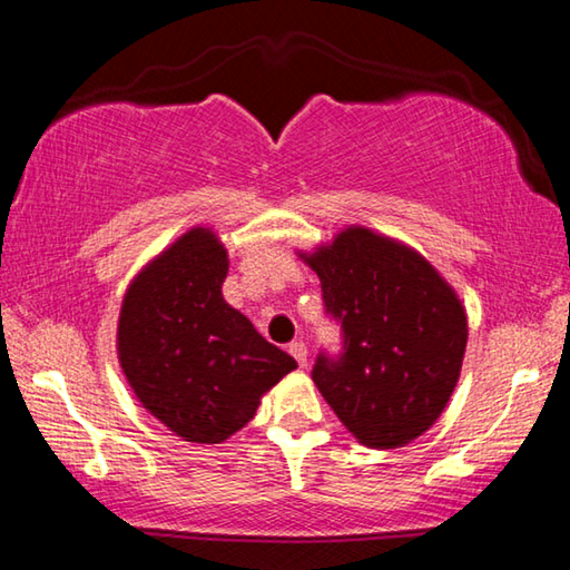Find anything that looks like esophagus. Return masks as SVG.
<instances>
[{
	"label": "esophagus",
	"mask_w": 570,
	"mask_h": 570,
	"mask_svg": "<svg viewBox=\"0 0 570 570\" xmlns=\"http://www.w3.org/2000/svg\"><path fill=\"white\" fill-rule=\"evenodd\" d=\"M288 354L294 356V360L298 362V366H306V356H308V350L304 342H292L288 344Z\"/></svg>",
	"instance_id": "1"
}]
</instances>
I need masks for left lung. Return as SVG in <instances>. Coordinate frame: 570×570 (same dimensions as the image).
Returning <instances> with one entry per match:
<instances>
[{"instance_id": "8db88e82", "label": "left lung", "mask_w": 570, "mask_h": 570, "mask_svg": "<svg viewBox=\"0 0 570 570\" xmlns=\"http://www.w3.org/2000/svg\"><path fill=\"white\" fill-rule=\"evenodd\" d=\"M296 254L344 330L342 360L320 356L312 372L322 397L362 445H410L458 387L468 346L458 292L420 250L366 226Z\"/></svg>"}]
</instances>
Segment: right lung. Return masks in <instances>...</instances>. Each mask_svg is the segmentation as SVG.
Listing matches in <instances>:
<instances>
[{
    "instance_id": "obj_1",
    "label": "right lung",
    "mask_w": 570,
    "mask_h": 570,
    "mask_svg": "<svg viewBox=\"0 0 570 570\" xmlns=\"http://www.w3.org/2000/svg\"><path fill=\"white\" fill-rule=\"evenodd\" d=\"M228 250L193 226L153 256L125 288L120 370L135 397L173 435L218 445L254 417L264 394L296 370L224 298Z\"/></svg>"
}]
</instances>
